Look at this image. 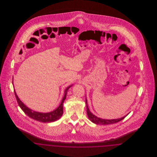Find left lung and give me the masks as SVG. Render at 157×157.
Wrapping results in <instances>:
<instances>
[{
  "label": "left lung",
  "instance_id": "1",
  "mask_svg": "<svg viewBox=\"0 0 157 157\" xmlns=\"http://www.w3.org/2000/svg\"><path fill=\"white\" fill-rule=\"evenodd\" d=\"M86 112H87V115L88 116V118L92 122L96 124H99V125H109V124H115L117 122H118L119 121H121V120L124 119L127 115L124 116L122 118H121L119 119H115V120H105V119H101L99 118H98L95 115H93L91 112H90V109L88 108V106L87 105V101L86 99Z\"/></svg>",
  "mask_w": 157,
  "mask_h": 157
}]
</instances>
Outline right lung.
<instances>
[{"label": "right lung", "mask_w": 157, "mask_h": 157, "mask_svg": "<svg viewBox=\"0 0 157 157\" xmlns=\"http://www.w3.org/2000/svg\"><path fill=\"white\" fill-rule=\"evenodd\" d=\"M70 87H71V86H69L65 90L64 97L63 98L59 107L57 109H56L55 110H54L53 111L49 112V113H40V112H35V111H32V109H30L27 106H26V105H25L23 104L22 102L19 99V98L17 96L15 90H14V92H15V97L16 98L17 102L19 104V106L21 107V108L22 109L23 112H25L28 117H29L30 118L33 119V120L39 121V122H42L44 123H47V122H54L55 121H57L62 117L63 112V104L66 99L67 90H69V88Z\"/></svg>", "instance_id": "right-lung-1"}]
</instances>
